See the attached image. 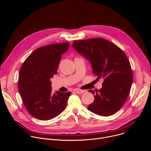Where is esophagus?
<instances>
[{
    "label": "esophagus",
    "mask_w": 151,
    "mask_h": 151,
    "mask_svg": "<svg viewBox=\"0 0 151 151\" xmlns=\"http://www.w3.org/2000/svg\"><path fill=\"white\" fill-rule=\"evenodd\" d=\"M76 91V92L78 93V94H82L83 92H84V91L83 90H75Z\"/></svg>",
    "instance_id": "obj_1"
}]
</instances>
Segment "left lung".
I'll return each mask as SVG.
<instances>
[{"label":"left lung","mask_w":151,"mask_h":151,"mask_svg":"<svg viewBox=\"0 0 151 151\" xmlns=\"http://www.w3.org/2000/svg\"><path fill=\"white\" fill-rule=\"evenodd\" d=\"M72 47L89 60L96 80L103 79L102 88L97 92L89 90L94 101L87 109L100 116L114 115L126 101L133 82L127 55L114 43L99 37L74 40Z\"/></svg>","instance_id":"1"}]
</instances>
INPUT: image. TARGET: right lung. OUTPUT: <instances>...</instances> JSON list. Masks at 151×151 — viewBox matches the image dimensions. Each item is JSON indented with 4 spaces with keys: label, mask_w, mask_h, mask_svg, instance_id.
<instances>
[{
    "label": "right lung",
    "mask_w": 151,
    "mask_h": 151,
    "mask_svg": "<svg viewBox=\"0 0 151 151\" xmlns=\"http://www.w3.org/2000/svg\"><path fill=\"white\" fill-rule=\"evenodd\" d=\"M69 42L51 44L35 50L26 59L19 72L18 88L23 104L33 117L51 119L66 109L70 92L52 93L51 79L57 75L61 55Z\"/></svg>",
    "instance_id": "1"
}]
</instances>
